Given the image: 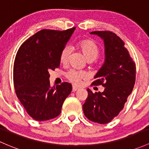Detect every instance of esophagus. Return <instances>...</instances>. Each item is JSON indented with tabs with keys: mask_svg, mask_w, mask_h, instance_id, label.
I'll return each mask as SVG.
<instances>
[{
	"mask_svg": "<svg viewBox=\"0 0 149 149\" xmlns=\"http://www.w3.org/2000/svg\"><path fill=\"white\" fill-rule=\"evenodd\" d=\"M77 90H78V88L76 87V86H73V88H72V91H73V92H75V91H76Z\"/></svg>",
	"mask_w": 149,
	"mask_h": 149,
	"instance_id": "obj_1",
	"label": "esophagus"
}]
</instances>
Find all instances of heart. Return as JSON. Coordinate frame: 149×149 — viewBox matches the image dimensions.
I'll use <instances>...</instances> for the list:
<instances>
[{
	"mask_svg": "<svg viewBox=\"0 0 149 149\" xmlns=\"http://www.w3.org/2000/svg\"><path fill=\"white\" fill-rule=\"evenodd\" d=\"M78 49L81 52L86 59L91 62L95 60L99 56L100 50L97 46L93 41L87 40L78 42L77 44ZM71 54V48L65 47L60 54V62L62 64H66ZM87 77V74L84 71L71 70L66 73V78L71 82L75 84H79L82 79Z\"/></svg>",
	"mask_w": 149,
	"mask_h": 149,
	"instance_id": "obj_1",
	"label": "heart"
}]
</instances>
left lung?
I'll return each instance as SVG.
<instances>
[{
	"instance_id": "8db88e82",
	"label": "left lung",
	"mask_w": 149,
	"mask_h": 149,
	"mask_svg": "<svg viewBox=\"0 0 149 149\" xmlns=\"http://www.w3.org/2000/svg\"><path fill=\"white\" fill-rule=\"evenodd\" d=\"M104 42V61L97 72L93 83L102 85L103 92L93 93L87 89L88 96L83 105L85 116L91 121L106 124L117 117L125 107L132 92L136 79V65L125 42L109 31H95Z\"/></svg>"
}]
</instances>
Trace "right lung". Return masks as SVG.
I'll return each mask as SVG.
<instances>
[{"label":"right lung","mask_w":149,"mask_h":149,"mask_svg":"<svg viewBox=\"0 0 149 149\" xmlns=\"http://www.w3.org/2000/svg\"><path fill=\"white\" fill-rule=\"evenodd\" d=\"M76 27L65 31L42 29L20 46L13 68L17 97L30 117L37 121L56 117L72 91L64 82L51 88L49 72L60 66V54Z\"/></svg>","instance_id":"obj_1"}]
</instances>
